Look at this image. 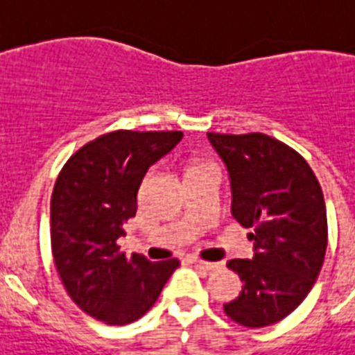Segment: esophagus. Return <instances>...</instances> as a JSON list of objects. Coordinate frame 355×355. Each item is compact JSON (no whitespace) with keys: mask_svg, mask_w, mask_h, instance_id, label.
<instances>
[{"mask_svg":"<svg viewBox=\"0 0 355 355\" xmlns=\"http://www.w3.org/2000/svg\"><path fill=\"white\" fill-rule=\"evenodd\" d=\"M193 264L204 268V270H207V272H213V270H218V268L223 266L220 262H207V261H202V259H193Z\"/></svg>","mask_w":355,"mask_h":355,"instance_id":"1","label":"esophagus"}]
</instances>
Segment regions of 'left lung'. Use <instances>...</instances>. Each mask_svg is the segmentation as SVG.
Instances as JSON below:
<instances>
[{
  "instance_id": "8db88e82",
  "label": "left lung",
  "mask_w": 355,
  "mask_h": 355,
  "mask_svg": "<svg viewBox=\"0 0 355 355\" xmlns=\"http://www.w3.org/2000/svg\"><path fill=\"white\" fill-rule=\"evenodd\" d=\"M207 140L226 164L232 215L252 230L255 252L227 262L244 286L224 312L243 327H268L304 301L321 272L328 243L322 189L306 160L281 140L262 132H207Z\"/></svg>"
}]
</instances>
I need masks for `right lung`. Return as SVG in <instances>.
I'll return each mask as SVG.
<instances>
[{"mask_svg": "<svg viewBox=\"0 0 355 355\" xmlns=\"http://www.w3.org/2000/svg\"><path fill=\"white\" fill-rule=\"evenodd\" d=\"M182 131H118L94 138L69 158L51 198V246L69 297L98 321L122 327L155 304L178 259L151 262L120 252L123 224L137 215L149 166L168 155Z\"/></svg>", "mask_w": 355, "mask_h": 355, "instance_id": "obj_1", "label": "right lung"}]
</instances>
